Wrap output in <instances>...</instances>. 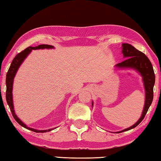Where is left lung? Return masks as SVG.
<instances>
[{
    "label": "left lung",
    "mask_w": 161,
    "mask_h": 161,
    "mask_svg": "<svg viewBox=\"0 0 161 161\" xmlns=\"http://www.w3.org/2000/svg\"><path fill=\"white\" fill-rule=\"evenodd\" d=\"M121 49V53L123 54L124 58L126 59L116 64L115 67L119 69H134L139 73V75L142 77L144 89H145V103H144L142 114L137 122L127 129L116 132V133L132 129L137 126L143 121L153 99V86L155 84L153 68L151 61L146 56V54L136 50L134 47L128 43H123ZM92 105L93 107V102H92Z\"/></svg>",
    "instance_id": "obj_1"
}]
</instances>
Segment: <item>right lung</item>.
Returning a JSON list of instances; mask_svg holds the SVG:
<instances>
[{"mask_svg": "<svg viewBox=\"0 0 161 161\" xmlns=\"http://www.w3.org/2000/svg\"><path fill=\"white\" fill-rule=\"evenodd\" d=\"M54 46L53 45H40L36 47H27L25 50L22 51L21 53H18L16 55L14 59H13L10 64V68L8 71L7 75H6V80H5V84H6V101L8 104L9 106V108L10 109V111L13 114V118L21 126H23L25 129L31 130L32 131L36 132V133H45L49 132L50 130H53V129H56V128H53V129H50L47 130H37L35 129H32L27 126L25 124H24L21 120L18 118V116L16 115L15 113L14 109V105H13V81H14V78L15 77L16 73H17L19 67H20V65L23 63V61L25 60V58L28 56V54L31 53L32 50H43V49H53Z\"/></svg>", "mask_w": 161, "mask_h": 161, "instance_id": "right-lung-1", "label": "right lung"}]
</instances>
